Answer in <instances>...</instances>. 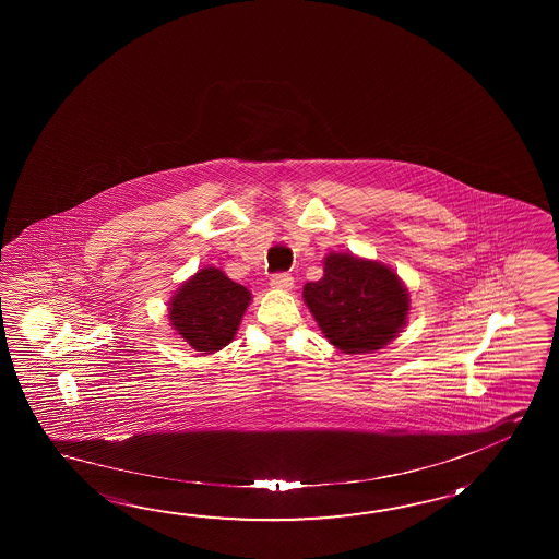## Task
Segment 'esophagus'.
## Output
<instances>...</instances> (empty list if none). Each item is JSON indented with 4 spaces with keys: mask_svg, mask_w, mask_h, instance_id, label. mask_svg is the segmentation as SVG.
Returning <instances> with one entry per match:
<instances>
[{
    "mask_svg": "<svg viewBox=\"0 0 559 559\" xmlns=\"http://www.w3.org/2000/svg\"><path fill=\"white\" fill-rule=\"evenodd\" d=\"M271 286L275 290H290L294 286V278L288 273H278V275L271 278Z\"/></svg>",
    "mask_w": 559,
    "mask_h": 559,
    "instance_id": "1",
    "label": "esophagus"
}]
</instances>
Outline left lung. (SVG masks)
<instances>
[{
	"label": "left lung",
	"instance_id": "left-lung-1",
	"mask_svg": "<svg viewBox=\"0 0 559 559\" xmlns=\"http://www.w3.org/2000/svg\"><path fill=\"white\" fill-rule=\"evenodd\" d=\"M304 302L331 345L347 355L374 353L402 331L409 293L384 263L330 253L323 276L304 286Z\"/></svg>",
	"mask_w": 559,
	"mask_h": 559
}]
</instances>
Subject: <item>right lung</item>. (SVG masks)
Here are the masks:
<instances>
[{"instance_id":"obj_1","label":"right lung","mask_w":559,"mask_h":559,"mask_svg":"<svg viewBox=\"0 0 559 559\" xmlns=\"http://www.w3.org/2000/svg\"><path fill=\"white\" fill-rule=\"evenodd\" d=\"M249 302L246 286L234 283L221 269L206 266L171 296L169 321L194 350L211 355L236 337Z\"/></svg>"}]
</instances>
